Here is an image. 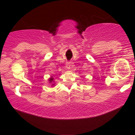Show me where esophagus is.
<instances>
[{"label":"esophagus","instance_id":"esophagus-1","mask_svg":"<svg viewBox=\"0 0 135 135\" xmlns=\"http://www.w3.org/2000/svg\"><path fill=\"white\" fill-rule=\"evenodd\" d=\"M66 69H70V68H71V63H70V62H66Z\"/></svg>","mask_w":135,"mask_h":135}]
</instances>
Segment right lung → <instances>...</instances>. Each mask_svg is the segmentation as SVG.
Here are the masks:
<instances>
[{
  "mask_svg": "<svg viewBox=\"0 0 135 135\" xmlns=\"http://www.w3.org/2000/svg\"><path fill=\"white\" fill-rule=\"evenodd\" d=\"M53 80H54V78H51L50 79V82H51V81H53Z\"/></svg>",
  "mask_w": 135,
  "mask_h": 135,
  "instance_id": "add662e5",
  "label": "right lung"
}]
</instances>
